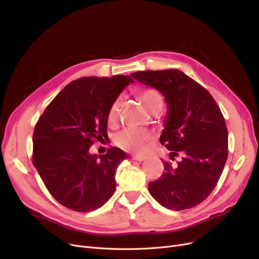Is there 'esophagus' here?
<instances>
[{"mask_svg": "<svg viewBox=\"0 0 259 259\" xmlns=\"http://www.w3.org/2000/svg\"><path fill=\"white\" fill-rule=\"evenodd\" d=\"M132 160L133 161H138V162H142V161L146 160V156H144V155H133L132 156Z\"/></svg>", "mask_w": 259, "mask_h": 259, "instance_id": "1", "label": "esophagus"}]
</instances>
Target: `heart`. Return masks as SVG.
<instances>
[{"label": "heart", "mask_w": 259, "mask_h": 259, "mask_svg": "<svg viewBox=\"0 0 259 259\" xmlns=\"http://www.w3.org/2000/svg\"><path fill=\"white\" fill-rule=\"evenodd\" d=\"M140 99L150 113L157 108L163 107L162 95L153 89H146L141 91ZM123 100H125V97L118 95L111 104L108 112V121L110 123H115L117 121L123 106ZM150 140L151 134L147 130L133 128L123 129L116 133L114 137L115 144L120 148L137 153L144 152L147 148Z\"/></svg>", "instance_id": "heart-1"}]
</instances>
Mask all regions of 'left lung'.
<instances>
[{
  "mask_svg": "<svg viewBox=\"0 0 259 259\" xmlns=\"http://www.w3.org/2000/svg\"><path fill=\"white\" fill-rule=\"evenodd\" d=\"M131 77L160 91L168 107L161 144L180 156L149 182L151 196L172 210L203 202L217 185L228 159V129L220 108L206 89L182 71L170 69L132 73Z\"/></svg>",
  "mask_w": 259,
  "mask_h": 259,
  "instance_id": "1",
  "label": "left lung"
}]
</instances>
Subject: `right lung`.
I'll return each instance as SVG.
<instances>
[{
	"label": "right lung",
	"instance_id": "1",
	"mask_svg": "<svg viewBox=\"0 0 259 259\" xmlns=\"http://www.w3.org/2000/svg\"><path fill=\"white\" fill-rule=\"evenodd\" d=\"M134 80L130 76L83 77L56 96L35 126L32 163L50 194L63 206L88 212L113 196L118 165L126 152H89L95 140L108 138V112Z\"/></svg>",
	"mask_w": 259,
	"mask_h": 259
}]
</instances>
